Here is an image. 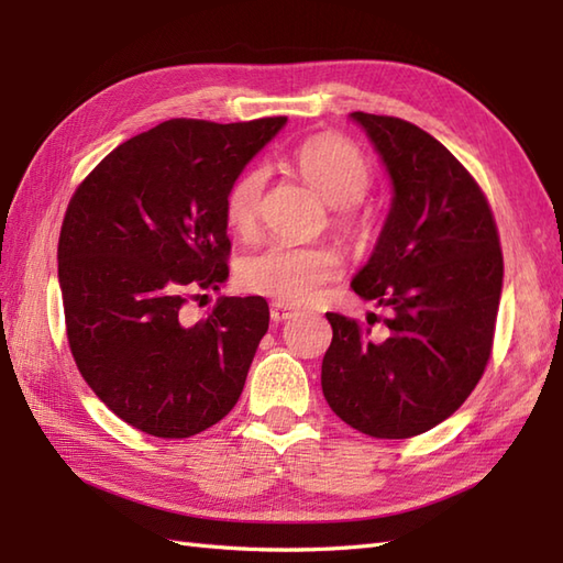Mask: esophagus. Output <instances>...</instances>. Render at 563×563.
<instances>
[{"label": "esophagus", "instance_id": "esophagus-1", "mask_svg": "<svg viewBox=\"0 0 563 563\" xmlns=\"http://www.w3.org/2000/svg\"><path fill=\"white\" fill-rule=\"evenodd\" d=\"M290 317H295V309L292 307L283 305V302H273L271 305V319L275 321V324H278V321L290 319Z\"/></svg>", "mask_w": 563, "mask_h": 563}]
</instances>
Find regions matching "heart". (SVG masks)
<instances>
[{
  "mask_svg": "<svg viewBox=\"0 0 563 563\" xmlns=\"http://www.w3.org/2000/svg\"><path fill=\"white\" fill-rule=\"evenodd\" d=\"M292 166L305 184L329 202L333 227L349 242L365 244L373 236V218L361 200L373 188L375 172L353 142L333 133L312 135L292 152ZM263 188V166H249L230 184L224 194V222L230 230L244 236L256 232ZM341 268L343 256L336 246L271 244L244 256L236 278L249 292L273 297L283 305H305L314 300L321 285L339 278Z\"/></svg>",
  "mask_w": 563,
  "mask_h": 563,
  "instance_id": "1",
  "label": "heart"
}]
</instances>
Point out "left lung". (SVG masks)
Masks as SVG:
<instances>
[{
    "label": "left lung",
    "mask_w": 563,
    "mask_h": 563,
    "mask_svg": "<svg viewBox=\"0 0 563 563\" xmlns=\"http://www.w3.org/2000/svg\"><path fill=\"white\" fill-rule=\"evenodd\" d=\"M351 118L375 142L394 186L385 230L353 290L389 317L377 336L327 312L333 339L321 389L351 428L404 440L445 421L479 385L494 349L504 254L482 186L445 145L401 118Z\"/></svg>",
    "instance_id": "1"
}]
</instances>
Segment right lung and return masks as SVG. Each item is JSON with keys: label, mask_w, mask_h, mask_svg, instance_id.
<instances>
[{"label": "right lung", "mask_w": 563, "mask_h": 563, "mask_svg": "<svg viewBox=\"0 0 563 563\" xmlns=\"http://www.w3.org/2000/svg\"><path fill=\"white\" fill-rule=\"evenodd\" d=\"M285 121L172 118L106 154L69 200L57 242L69 351L93 394L142 433H202L244 389L268 302L220 297L200 321L184 307L227 280L224 194Z\"/></svg>", "instance_id": "obj_1"}]
</instances>
